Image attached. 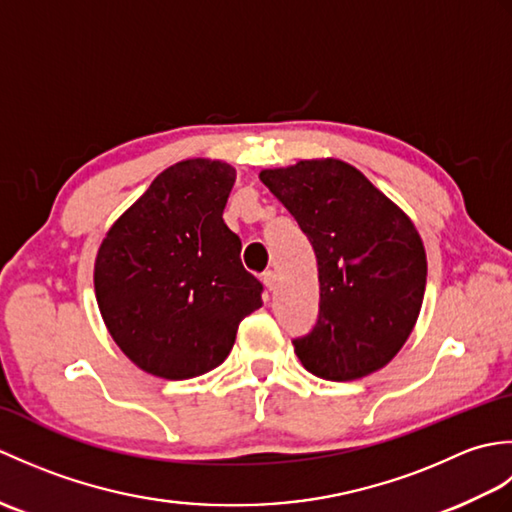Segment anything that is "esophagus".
Segmentation results:
<instances>
[{
    "mask_svg": "<svg viewBox=\"0 0 512 512\" xmlns=\"http://www.w3.org/2000/svg\"><path fill=\"white\" fill-rule=\"evenodd\" d=\"M262 281H264V286L268 290H275V273H273V270H266V273L262 275Z\"/></svg>",
    "mask_w": 512,
    "mask_h": 512,
    "instance_id": "1",
    "label": "esophagus"
}]
</instances>
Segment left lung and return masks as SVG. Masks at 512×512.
Wrapping results in <instances>:
<instances>
[{"label":"left lung","mask_w":512,"mask_h":512,"mask_svg":"<svg viewBox=\"0 0 512 512\" xmlns=\"http://www.w3.org/2000/svg\"><path fill=\"white\" fill-rule=\"evenodd\" d=\"M310 239L319 317L292 339L310 374L345 383L385 367L416 325L427 255L409 217L341 160L259 173Z\"/></svg>","instance_id":"obj_1"}]
</instances>
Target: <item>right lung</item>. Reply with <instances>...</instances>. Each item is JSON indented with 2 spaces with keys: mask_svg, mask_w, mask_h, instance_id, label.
<instances>
[{
  "mask_svg": "<svg viewBox=\"0 0 512 512\" xmlns=\"http://www.w3.org/2000/svg\"><path fill=\"white\" fill-rule=\"evenodd\" d=\"M235 169L184 160L162 171L96 255L94 288L118 347L145 372L182 380L231 352L264 286L242 266V242L222 220Z\"/></svg>",
  "mask_w": 512,
  "mask_h": 512,
  "instance_id": "obj_1",
  "label": "right lung"
}]
</instances>
